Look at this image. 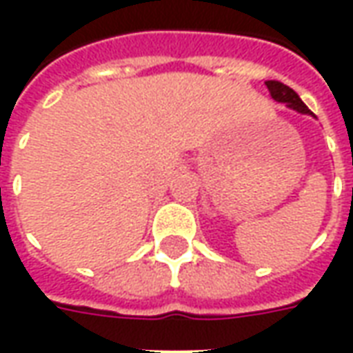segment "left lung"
<instances>
[{
  "label": "left lung",
  "instance_id": "8db88e82",
  "mask_svg": "<svg viewBox=\"0 0 353 353\" xmlns=\"http://www.w3.org/2000/svg\"><path fill=\"white\" fill-rule=\"evenodd\" d=\"M266 88H268V92H270L274 101H278V103H285L289 109H295L296 113L316 117L314 113H312L310 109L304 105V101L299 98V94H296L293 88H289L288 85H283V83H280V81H266Z\"/></svg>",
  "mask_w": 353,
  "mask_h": 353
}]
</instances>
